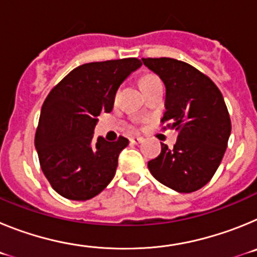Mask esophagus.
<instances>
[{"label":"esophagus","instance_id":"34e87169","mask_svg":"<svg viewBox=\"0 0 257 257\" xmlns=\"http://www.w3.org/2000/svg\"><path fill=\"white\" fill-rule=\"evenodd\" d=\"M130 142L133 143V144H140V143L144 142V139L140 138V136H133V138H130Z\"/></svg>","mask_w":257,"mask_h":257}]
</instances>
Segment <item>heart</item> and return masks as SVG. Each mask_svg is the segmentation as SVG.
Listing matches in <instances>:
<instances>
[{"instance_id":"1","label":"heart","mask_w":257,"mask_h":257,"mask_svg":"<svg viewBox=\"0 0 257 257\" xmlns=\"http://www.w3.org/2000/svg\"><path fill=\"white\" fill-rule=\"evenodd\" d=\"M158 82H161V79L158 78V77H156V76H145L144 78L142 79V82H140V85H142V88H145V87H148V86L154 85V83H158Z\"/></svg>"}]
</instances>
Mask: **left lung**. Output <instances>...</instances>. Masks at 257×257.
<instances>
[{
	"instance_id": "obj_1",
	"label": "left lung",
	"mask_w": 257,
	"mask_h": 257,
	"mask_svg": "<svg viewBox=\"0 0 257 257\" xmlns=\"http://www.w3.org/2000/svg\"><path fill=\"white\" fill-rule=\"evenodd\" d=\"M143 63L166 86L162 128L179 131L172 149L161 143L149 171L176 192H196L212 179L228 147L231 123L224 97L210 77L188 63L171 58H143Z\"/></svg>"
}]
</instances>
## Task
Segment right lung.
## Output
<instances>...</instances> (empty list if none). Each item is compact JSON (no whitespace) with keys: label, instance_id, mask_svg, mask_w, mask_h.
I'll list each match as a JSON object with an SVG mask.
<instances>
[{"label":"right lung","instance_id":"right-lung-1","mask_svg":"<svg viewBox=\"0 0 257 257\" xmlns=\"http://www.w3.org/2000/svg\"><path fill=\"white\" fill-rule=\"evenodd\" d=\"M140 65L136 58L79 65L45 99L35 145L45 176L64 198H92L114 178L118 157L128 140H95L94 128L100 113L113 109L119 85Z\"/></svg>","mask_w":257,"mask_h":257}]
</instances>
